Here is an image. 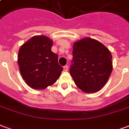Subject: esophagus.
I'll use <instances>...</instances> for the list:
<instances>
[{
  "label": "esophagus",
  "mask_w": 129,
  "mask_h": 129,
  "mask_svg": "<svg viewBox=\"0 0 129 129\" xmlns=\"http://www.w3.org/2000/svg\"><path fill=\"white\" fill-rule=\"evenodd\" d=\"M68 66H63V70H64V71H68Z\"/></svg>",
  "instance_id": "obj_1"
}]
</instances>
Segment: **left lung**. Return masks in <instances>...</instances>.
<instances>
[{"instance_id": "obj_1", "label": "left lung", "mask_w": 129, "mask_h": 129, "mask_svg": "<svg viewBox=\"0 0 129 129\" xmlns=\"http://www.w3.org/2000/svg\"><path fill=\"white\" fill-rule=\"evenodd\" d=\"M70 73L76 86L84 92L99 91L113 70L112 55L102 43L89 37L73 44Z\"/></svg>"}]
</instances>
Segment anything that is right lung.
<instances>
[{"instance_id":"1","label":"right lung","mask_w":129,"mask_h":129,"mask_svg":"<svg viewBox=\"0 0 129 129\" xmlns=\"http://www.w3.org/2000/svg\"><path fill=\"white\" fill-rule=\"evenodd\" d=\"M52 44L48 37L34 36L19 49L20 73L25 83L34 89H45L61 75L63 68L58 63V55L51 50Z\"/></svg>"}]
</instances>
